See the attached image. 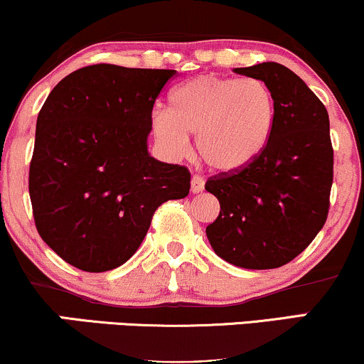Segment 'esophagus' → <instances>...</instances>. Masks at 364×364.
Masks as SVG:
<instances>
[{"instance_id": "obj_1", "label": "esophagus", "mask_w": 364, "mask_h": 364, "mask_svg": "<svg viewBox=\"0 0 364 364\" xmlns=\"http://www.w3.org/2000/svg\"><path fill=\"white\" fill-rule=\"evenodd\" d=\"M205 190V179L200 174H193L191 176V191L193 193H201Z\"/></svg>"}]
</instances>
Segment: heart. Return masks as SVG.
<instances>
[{
  "mask_svg": "<svg viewBox=\"0 0 364 364\" xmlns=\"http://www.w3.org/2000/svg\"><path fill=\"white\" fill-rule=\"evenodd\" d=\"M277 124V100L264 81L201 74L183 82L169 96V112L152 117L156 137L174 156L196 151L217 171H234L256 159Z\"/></svg>",
  "mask_w": 364,
  "mask_h": 364,
  "instance_id": "1",
  "label": "heart"
}]
</instances>
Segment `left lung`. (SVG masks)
Listing matches in <instances>:
<instances>
[{"label": "left lung", "mask_w": 364, "mask_h": 364, "mask_svg": "<svg viewBox=\"0 0 364 364\" xmlns=\"http://www.w3.org/2000/svg\"><path fill=\"white\" fill-rule=\"evenodd\" d=\"M234 73L269 86L277 124L256 159L205 183L220 203L207 237L230 264L273 269L304 252L327 220L334 178L329 115L314 91L282 64Z\"/></svg>", "instance_id": "left-lung-1"}]
</instances>
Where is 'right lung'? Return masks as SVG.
<instances>
[{
  "label": "right lung",
  "instance_id": "right-lung-1",
  "mask_svg": "<svg viewBox=\"0 0 364 364\" xmlns=\"http://www.w3.org/2000/svg\"><path fill=\"white\" fill-rule=\"evenodd\" d=\"M174 69L95 64L65 76L37 117L28 191L43 242L74 268L103 273L134 256L164 201L191 174L149 156L152 108Z\"/></svg>",
  "mask_w": 364,
  "mask_h": 364
}]
</instances>
